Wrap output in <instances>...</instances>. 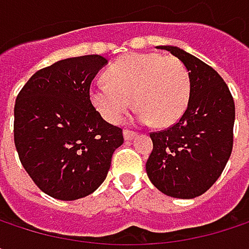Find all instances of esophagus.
Masks as SVG:
<instances>
[{"label": "esophagus", "instance_id": "34e87169", "mask_svg": "<svg viewBox=\"0 0 249 249\" xmlns=\"http://www.w3.org/2000/svg\"><path fill=\"white\" fill-rule=\"evenodd\" d=\"M137 134L134 131H129V129H124V138L128 141V140H132Z\"/></svg>", "mask_w": 249, "mask_h": 249}]
</instances>
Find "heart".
Returning <instances> with one entry per match:
<instances>
[{
    "mask_svg": "<svg viewBox=\"0 0 249 249\" xmlns=\"http://www.w3.org/2000/svg\"><path fill=\"white\" fill-rule=\"evenodd\" d=\"M108 83H95L89 99L109 124H120L134 105L138 121L169 126L184 114L190 98V76L173 56L132 53L120 57L107 71Z\"/></svg>",
    "mask_w": 249,
    "mask_h": 249,
    "instance_id": "1",
    "label": "heart"
}]
</instances>
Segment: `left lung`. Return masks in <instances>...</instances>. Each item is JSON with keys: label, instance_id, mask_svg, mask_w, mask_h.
I'll use <instances>...</instances> for the list:
<instances>
[{"label": "left lung", "instance_id": "8db88e82", "mask_svg": "<svg viewBox=\"0 0 249 249\" xmlns=\"http://www.w3.org/2000/svg\"><path fill=\"white\" fill-rule=\"evenodd\" d=\"M170 52L187 69L190 98L173 126L150 134L153 151L145 170L164 195L193 199L203 195L222 174L232 153L235 104L215 69L176 46Z\"/></svg>", "mask_w": 249, "mask_h": 249}]
</instances>
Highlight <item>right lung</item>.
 Segmentation results:
<instances>
[{
  "label": "right lung",
  "mask_w": 249,
  "mask_h": 249,
  "mask_svg": "<svg viewBox=\"0 0 249 249\" xmlns=\"http://www.w3.org/2000/svg\"><path fill=\"white\" fill-rule=\"evenodd\" d=\"M108 63L99 54L63 59L28 79L14 107L20 161L46 195L76 200L107 178L123 129L108 124L89 99L90 83Z\"/></svg>",
  "instance_id": "obj_1"
}]
</instances>
